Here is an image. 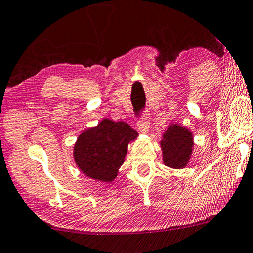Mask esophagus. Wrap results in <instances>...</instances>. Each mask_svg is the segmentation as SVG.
<instances>
[{
	"label": "esophagus",
	"mask_w": 253,
	"mask_h": 253,
	"mask_svg": "<svg viewBox=\"0 0 253 253\" xmlns=\"http://www.w3.org/2000/svg\"><path fill=\"white\" fill-rule=\"evenodd\" d=\"M149 114L147 113V111H144L142 113V118L140 122H138V130L140 131L141 133H148V130H149Z\"/></svg>",
	"instance_id": "1"
}]
</instances>
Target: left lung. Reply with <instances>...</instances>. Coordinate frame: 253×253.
<instances>
[{
  "mask_svg": "<svg viewBox=\"0 0 253 253\" xmlns=\"http://www.w3.org/2000/svg\"><path fill=\"white\" fill-rule=\"evenodd\" d=\"M163 163L172 169L187 167L194 148V135L188 127L170 123L160 140Z\"/></svg>",
  "mask_w": 253,
  "mask_h": 253,
  "instance_id": "left-lung-1",
  "label": "left lung"
}]
</instances>
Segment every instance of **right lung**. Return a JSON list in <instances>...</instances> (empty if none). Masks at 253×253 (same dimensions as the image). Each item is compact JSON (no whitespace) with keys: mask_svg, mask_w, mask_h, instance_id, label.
<instances>
[{"mask_svg":"<svg viewBox=\"0 0 253 253\" xmlns=\"http://www.w3.org/2000/svg\"><path fill=\"white\" fill-rule=\"evenodd\" d=\"M138 135L126 122L101 120L96 126L84 130L75 141L73 156L76 166L87 178L113 182L126 159L127 146Z\"/></svg>","mask_w":253,"mask_h":253,"instance_id":"1","label":"right lung"}]
</instances>
